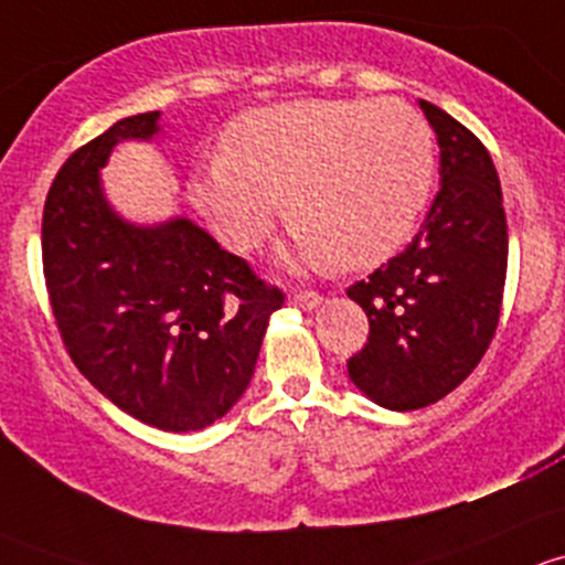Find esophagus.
<instances>
[{
  "label": "esophagus",
  "instance_id": "obj_1",
  "mask_svg": "<svg viewBox=\"0 0 565 565\" xmlns=\"http://www.w3.org/2000/svg\"><path fill=\"white\" fill-rule=\"evenodd\" d=\"M290 301H294L296 307H305V310H312V307H318L323 301V296L318 294V290H310V288H299L290 294Z\"/></svg>",
  "mask_w": 565,
  "mask_h": 565
}]
</instances>
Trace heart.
<instances>
[{"mask_svg":"<svg viewBox=\"0 0 565 565\" xmlns=\"http://www.w3.org/2000/svg\"><path fill=\"white\" fill-rule=\"evenodd\" d=\"M435 182V138L403 100H294L253 108L190 177V201L234 249L269 236L277 201L307 258L370 269L416 228Z\"/></svg>","mask_w":565,"mask_h":565,"instance_id":"heart-1","label":"heart"}]
</instances>
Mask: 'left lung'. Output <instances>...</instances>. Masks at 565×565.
<instances>
[{
  "label": "left lung",
  "instance_id": "1",
  "mask_svg": "<svg viewBox=\"0 0 565 565\" xmlns=\"http://www.w3.org/2000/svg\"><path fill=\"white\" fill-rule=\"evenodd\" d=\"M418 106L438 136L444 184L416 239L348 288L370 321L348 375L392 411L427 408L476 370L495 337L509 264L490 152L455 116L427 100Z\"/></svg>",
  "mask_w": 565,
  "mask_h": 565
}]
</instances>
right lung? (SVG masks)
I'll use <instances>...</instances> for the list:
<instances>
[{
  "instance_id": "1",
  "label": "right lung",
  "mask_w": 565,
  "mask_h": 565,
  "mask_svg": "<svg viewBox=\"0 0 565 565\" xmlns=\"http://www.w3.org/2000/svg\"><path fill=\"white\" fill-rule=\"evenodd\" d=\"M157 110L127 116L67 157L43 209L51 312L81 375L138 422L190 433L234 408L285 294L190 220L136 228L97 171L121 138H152Z\"/></svg>"
}]
</instances>
